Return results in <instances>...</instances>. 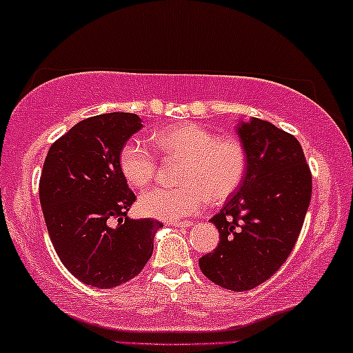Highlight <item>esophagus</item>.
<instances>
[{
  "mask_svg": "<svg viewBox=\"0 0 353 353\" xmlns=\"http://www.w3.org/2000/svg\"><path fill=\"white\" fill-rule=\"evenodd\" d=\"M168 225L173 226V228H188V226H191L190 221H168Z\"/></svg>",
  "mask_w": 353,
  "mask_h": 353,
  "instance_id": "esophagus-1",
  "label": "esophagus"
}]
</instances>
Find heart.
I'll use <instances>...</instances> for the list:
<instances>
[{
    "mask_svg": "<svg viewBox=\"0 0 353 353\" xmlns=\"http://www.w3.org/2000/svg\"><path fill=\"white\" fill-rule=\"evenodd\" d=\"M152 146L167 157L183 159L181 186H156L143 192L144 215L180 220L199 214L209 201L223 202L243 186L249 170L248 149L236 138H219L197 123L175 125L152 137ZM120 170L134 188H144L157 173V156L146 143L130 139L120 149Z\"/></svg>",
    "mask_w": 353,
    "mask_h": 353,
    "instance_id": "heart-1",
    "label": "heart"
}]
</instances>
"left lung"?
Instances as JSON below:
<instances>
[{
    "instance_id": "8db88e82",
    "label": "left lung",
    "mask_w": 353,
    "mask_h": 353,
    "mask_svg": "<svg viewBox=\"0 0 353 353\" xmlns=\"http://www.w3.org/2000/svg\"><path fill=\"white\" fill-rule=\"evenodd\" d=\"M249 154L243 186L212 223L220 241L199 259L212 283L243 292L267 281L286 262L312 199V172L296 137L267 120L238 125Z\"/></svg>"
}]
</instances>
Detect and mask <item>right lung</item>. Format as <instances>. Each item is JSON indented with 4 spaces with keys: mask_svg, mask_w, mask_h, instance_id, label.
I'll use <instances>...</instances> for the list:
<instances>
[{
    "mask_svg": "<svg viewBox=\"0 0 353 353\" xmlns=\"http://www.w3.org/2000/svg\"><path fill=\"white\" fill-rule=\"evenodd\" d=\"M141 127L128 112L85 119L51 144L43 163L40 202L51 243L64 267L88 286L109 289L133 279L162 228L157 220L127 216L137 196L119 156Z\"/></svg>",
    "mask_w": 353,
    "mask_h": 353,
    "instance_id": "right-lung-1",
    "label": "right lung"
}]
</instances>
